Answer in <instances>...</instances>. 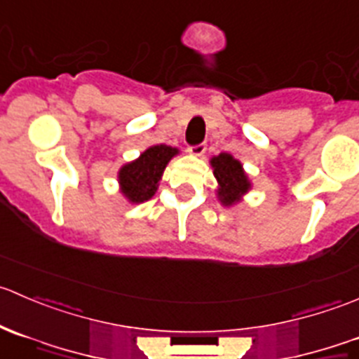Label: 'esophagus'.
<instances>
[{"label": "esophagus", "mask_w": 359, "mask_h": 359, "mask_svg": "<svg viewBox=\"0 0 359 359\" xmlns=\"http://www.w3.org/2000/svg\"><path fill=\"white\" fill-rule=\"evenodd\" d=\"M206 151V144L205 142H200L196 144V146H189V153L194 154V156H203Z\"/></svg>", "instance_id": "obj_1"}]
</instances>
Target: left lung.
Listing matches in <instances>:
<instances>
[{"mask_svg":"<svg viewBox=\"0 0 359 359\" xmlns=\"http://www.w3.org/2000/svg\"><path fill=\"white\" fill-rule=\"evenodd\" d=\"M213 175L219 180V198L224 205H233L240 201V196L247 193L250 182L245 175L241 163L234 159L231 154H219L212 159Z\"/></svg>","mask_w":359,"mask_h":359,"instance_id":"obj_1","label":"left lung"}]
</instances>
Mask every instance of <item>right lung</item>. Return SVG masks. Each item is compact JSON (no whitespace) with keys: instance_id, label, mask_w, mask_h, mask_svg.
<instances>
[{"instance_id":"1","label":"right lung","mask_w":359,"mask_h":359,"mask_svg":"<svg viewBox=\"0 0 359 359\" xmlns=\"http://www.w3.org/2000/svg\"><path fill=\"white\" fill-rule=\"evenodd\" d=\"M179 153L170 146H153L140 154L139 159L119 170V184L123 194L132 203H142L153 198L158 182L168 161Z\"/></svg>"}]
</instances>
